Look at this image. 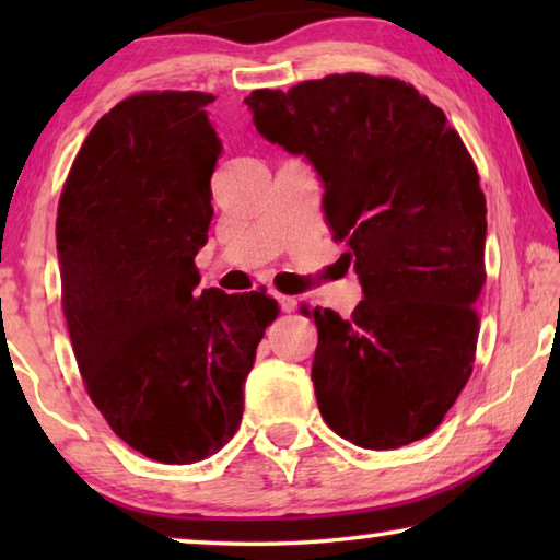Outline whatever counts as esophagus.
<instances>
[{
  "label": "esophagus",
  "mask_w": 560,
  "mask_h": 560,
  "mask_svg": "<svg viewBox=\"0 0 560 560\" xmlns=\"http://www.w3.org/2000/svg\"><path fill=\"white\" fill-rule=\"evenodd\" d=\"M273 299L279 301V308L283 311V314H291V311L299 306V299H296V296H287V293H277V291H273Z\"/></svg>",
  "instance_id": "obj_1"
}]
</instances>
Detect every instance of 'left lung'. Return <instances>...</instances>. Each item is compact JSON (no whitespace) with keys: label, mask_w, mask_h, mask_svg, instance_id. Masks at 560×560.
I'll return each mask as SVG.
<instances>
[{"label":"left lung","mask_w":560,"mask_h":560,"mask_svg":"<svg viewBox=\"0 0 560 560\" xmlns=\"http://www.w3.org/2000/svg\"><path fill=\"white\" fill-rule=\"evenodd\" d=\"M244 103L259 136L316 170L363 287L348 320L303 308L318 328L320 415L365 450L428 438L471 375L487 279V202L459 132L387 75L336 73Z\"/></svg>","instance_id":"left-lung-1"}]
</instances>
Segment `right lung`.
<instances>
[{"label":"right lung","instance_id":"right-lung-1","mask_svg":"<svg viewBox=\"0 0 560 560\" xmlns=\"http://www.w3.org/2000/svg\"><path fill=\"white\" fill-rule=\"evenodd\" d=\"M212 93H138L103 116L66 179L56 252L75 363L110 430L145 457L192 464L234 438L277 301L202 289L222 155Z\"/></svg>","mask_w":560,"mask_h":560}]
</instances>
